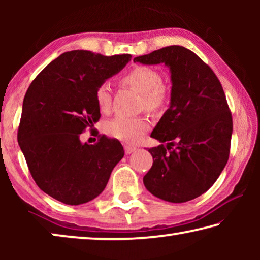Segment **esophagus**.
I'll use <instances>...</instances> for the list:
<instances>
[{"label":"esophagus","mask_w":260,"mask_h":260,"mask_svg":"<svg viewBox=\"0 0 260 260\" xmlns=\"http://www.w3.org/2000/svg\"><path fill=\"white\" fill-rule=\"evenodd\" d=\"M136 150V148L134 147H131V146H125V152L127 153V155H129V153L134 152Z\"/></svg>","instance_id":"esophagus-1"}]
</instances>
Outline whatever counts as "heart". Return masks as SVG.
<instances>
[{
    "mask_svg": "<svg viewBox=\"0 0 260 260\" xmlns=\"http://www.w3.org/2000/svg\"><path fill=\"white\" fill-rule=\"evenodd\" d=\"M122 81L143 96V107L148 111L159 110L169 99V89L162 83L161 76L151 68L135 67L122 78ZM111 91L112 88L109 82L101 83L96 89V103L104 112L111 108ZM149 126L150 125L146 118L118 116L108 124V133L125 142L135 143L142 139Z\"/></svg>",
    "mask_w": 260,
    "mask_h": 260,
    "instance_id": "b5f03b06",
    "label": "heart"
}]
</instances>
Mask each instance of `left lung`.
<instances>
[{
  "mask_svg": "<svg viewBox=\"0 0 260 260\" xmlns=\"http://www.w3.org/2000/svg\"><path fill=\"white\" fill-rule=\"evenodd\" d=\"M135 61L165 64L172 82L170 108L151 133L161 144L149 149L153 162L144 186L171 203L191 201L217 181L230 157L233 121L221 83L209 65L181 46L161 48Z\"/></svg>",
  "mask_w": 260,
  "mask_h": 260,
  "instance_id": "obj_1",
  "label": "left lung"
}]
</instances>
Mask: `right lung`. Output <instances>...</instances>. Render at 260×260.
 I'll return each instance as SVG.
<instances>
[{
  "label": "right lung",
  "instance_id": "1",
  "mask_svg": "<svg viewBox=\"0 0 260 260\" xmlns=\"http://www.w3.org/2000/svg\"><path fill=\"white\" fill-rule=\"evenodd\" d=\"M131 58L68 51L48 64L28 87L18 143L35 183L52 199L68 205L94 200L124 157L119 141L103 135L98 143L88 144L81 142L80 134L101 117L98 87Z\"/></svg>",
  "mask_w": 260,
  "mask_h": 260
}]
</instances>
